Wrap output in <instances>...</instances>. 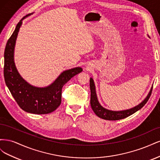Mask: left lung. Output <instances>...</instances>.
<instances>
[{"instance_id": "8db88e82", "label": "left lung", "mask_w": 160, "mask_h": 160, "mask_svg": "<svg viewBox=\"0 0 160 160\" xmlns=\"http://www.w3.org/2000/svg\"><path fill=\"white\" fill-rule=\"evenodd\" d=\"M89 85H90V89H91L90 103H91L92 109L93 110L95 113L100 118H102L106 120H110V121H115V120L124 119L125 118L128 117V116L133 114L134 113L136 112L137 111L142 108L149 100L150 96H151L152 89H153L152 88L151 90H150L148 95L147 96V98L144 99V101H143L141 103L137 105L136 107H135L132 109L125 110V111H110L103 108L102 106L99 104V101L98 100V98H97L94 82L92 78L90 79Z\"/></svg>"}]
</instances>
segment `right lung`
<instances>
[{
	"label": "right lung",
	"mask_w": 160,
	"mask_h": 160,
	"mask_svg": "<svg viewBox=\"0 0 160 160\" xmlns=\"http://www.w3.org/2000/svg\"><path fill=\"white\" fill-rule=\"evenodd\" d=\"M27 17V15L26 16ZM24 17L8 38L4 50V77L9 91L22 110L34 114H47L56 110L61 103L62 88L72 77L81 72V67L67 70L51 85L44 88L33 87L24 80L14 65L13 55L18 32Z\"/></svg>",
	"instance_id": "add662e5"
}]
</instances>
